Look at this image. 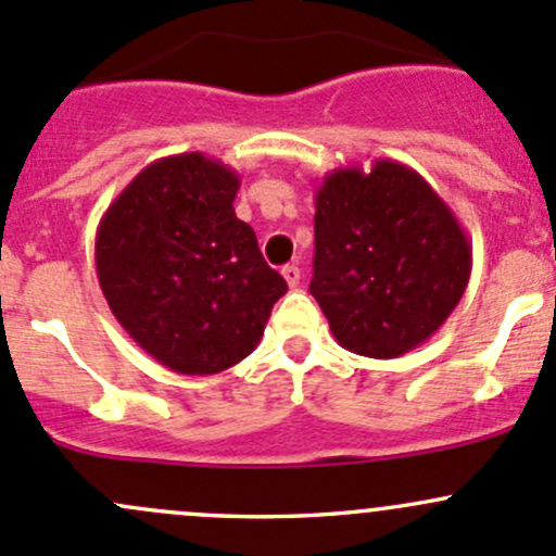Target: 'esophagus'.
<instances>
[{
	"instance_id": "obj_1",
	"label": "esophagus",
	"mask_w": 556,
	"mask_h": 556,
	"mask_svg": "<svg viewBox=\"0 0 556 556\" xmlns=\"http://www.w3.org/2000/svg\"><path fill=\"white\" fill-rule=\"evenodd\" d=\"M282 277L290 288H298V285H301V268H298L295 263H288V266L282 268Z\"/></svg>"
}]
</instances>
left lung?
Here are the masks:
<instances>
[{
  "instance_id": "left-lung-1",
  "label": "left lung",
  "mask_w": 556,
  "mask_h": 556,
  "mask_svg": "<svg viewBox=\"0 0 556 556\" xmlns=\"http://www.w3.org/2000/svg\"><path fill=\"white\" fill-rule=\"evenodd\" d=\"M471 244L413 167H338L317 189L312 295L349 352L394 359L434 336L458 306Z\"/></svg>"
}]
</instances>
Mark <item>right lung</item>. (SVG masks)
Instances as JSON below:
<instances>
[{"label":"right lung","mask_w":556,"mask_h":556,"mask_svg":"<svg viewBox=\"0 0 556 556\" xmlns=\"http://www.w3.org/2000/svg\"><path fill=\"white\" fill-rule=\"evenodd\" d=\"M239 175L200 151L151 162L109 204L96 233L103 298L160 365L213 376L261 343L288 282L233 213Z\"/></svg>","instance_id":"1"}]
</instances>
